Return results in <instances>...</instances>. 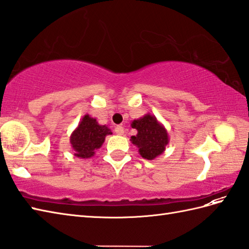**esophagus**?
<instances>
[{"label":"esophagus","mask_w":249,"mask_h":249,"mask_svg":"<svg viewBox=\"0 0 249 249\" xmlns=\"http://www.w3.org/2000/svg\"><path fill=\"white\" fill-rule=\"evenodd\" d=\"M114 131H115V134H117V135L122 136V135L124 134V128H123V127L121 126V125H118V126L114 128Z\"/></svg>","instance_id":"34e87169"}]
</instances>
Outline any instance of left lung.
Here are the masks:
<instances>
[{"label":"left lung","instance_id":"8db88e82","mask_svg":"<svg viewBox=\"0 0 249 249\" xmlns=\"http://www.w3.org/2000/svg\"><path fill=\"white\" fill-rule=\"evenodd\" d=\"M131 127L138 132L136 136L130 137V141L139 148L142 158L154 160L163 154L170 138L165 127L155 115L146 113L142 118L132 121Z\"/></svg>","mask_w":249,"mask_h":249}]
</instances>
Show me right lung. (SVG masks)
Returning <instances> with one entry per match:
<instances>
[{
    "mask_svg": "<svg viewBox=\"0 0 249 249\" xmlns=\"http://www.w3.org/2000/svg\"><path fill=\"white\" fill-rule=\"evenodd\" d=\"M108 135H112L108 126L100 125L96 119L85 114L70 137V143L75 152L74 156L80 159L93 157Z\"/></svg>",
    "mask_w": 249,
    "mask_h": 249,
    "instance_id": "right-lung-1",
    "label": "right lung"
}]
</instances>
